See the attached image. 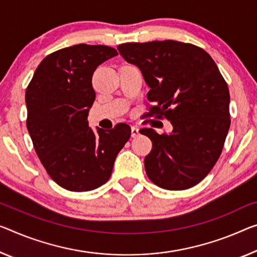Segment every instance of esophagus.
Returning <instances> with one entry per match:
<instances>
[{
    "label": "esophagus",
    "instance_id": "obj_1",
    "mask_svg": "<svg viewBox=\"0 0 257 257\" xmlns=\"http://www.w3.org/2000/svg\"><path fill=\"white\" fill-rule=\"evenodd\" d=\"M131 136L132 138H136L139 136V128L136 127V126H132L131 127Z\"/></svg>",
    "mask_w": 257,
    "mask_h": 257
}]
</instances>
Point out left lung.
<instances>
[{"mask_svg": "<svg viewBox=\"0 0 257 257\" xmlns=\"http://www.w3.org/2000/svg\"><path fill=\"white\" fill-rule=\"evenodd\" d=\"M117 49L151 87L148 117L167 118L173 127L170 134L140 130L153 144L145 157L148 178L170 191L195 186L219 159L231 125L230 93L216 63L200 47L173 40Z\"/></svg>", "mask_w": 257, "mask_h": 257, "instance_id": "8db88e82", "label": "left lung"}]
</instances>
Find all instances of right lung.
Instances as JSON below:
<instances>
[{
    "instance_id": "add662e5",
    "label": "right lung",
    "mask_w": 257,
    "mask_h": 257,
    "mask_svg": "<svg viewBox=\"0 0 257 257\" xmlns=\"http://www.w3.org/2000/svg\"><path fill=\"white\" fill-rule=\"evenodd\" d=\"M118 55L102 45L66 47L45 57L27 86L26 126L35 153L50 178L72 192H87L105 184L113 162L131 137V127L88 126L95 100L94 71Z\"/></svg>"
}]
</instances>
